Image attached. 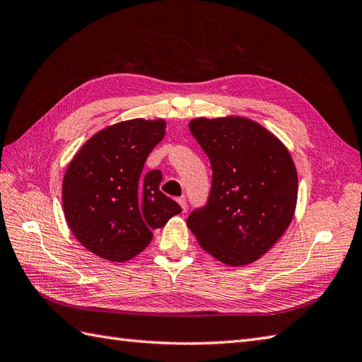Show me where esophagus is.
Wrapping results in <instances>:
<instances>
[{"instance_id":"obj_1","label":"esophagus","mask_w":362,"mask_h":362,"mask_svg":"<svg viewBox=\"0 0 362 362\" xmlns=\"http://www.w3.org/2000/svg\"><path fill=\"white\" fill-rule=\"evenodd\" d=\"M177 202H179V205L182 206V211H183V213H187V210H188V205H187V201H185V199H177Z\"/></svg>"}]
</instances>
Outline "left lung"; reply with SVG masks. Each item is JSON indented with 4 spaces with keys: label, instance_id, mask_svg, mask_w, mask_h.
<instances>
[{
    "label": "left lung",
    "instance_id": "left-lung-1",
    "mask_svg": "<svg viewBox=\"0 0 362 362\" xmlns=\"http://www.w3.org/2000/svg\"><path fill=\"white\" fill-rule=\"evenodd\" d=\"M189 130L210 158L209 204L187 219L199 245L227 266L250 264L286 232L298 179L286 146L244 117L196 118Z\"/></svg>",
    "mask_w": 362,
    "mask_h": 362
}]
</instances>
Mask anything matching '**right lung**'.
Returning a JSON list of instances; mask_svg holds the SVG:
<instances>
[{
    "label": "right lung",
    "mask_w": 362,
    "mask_h": 362,
    "mask_svg": "<svg viewBox=\"0 0 362 362\" xmlns=\"http://www.w3.org/2000/svg\"><path fill=\"white\" fill-rule=\"evenodd\" d=\"M165 119L121 121L83 143L62 183L66 224L83 247L122 263L141 253L152 232L180 205L161 193V173H143L151 151L163 140Z\"/></svg>",
    "instance_id": "right-lung-1"
}]
</instances>
